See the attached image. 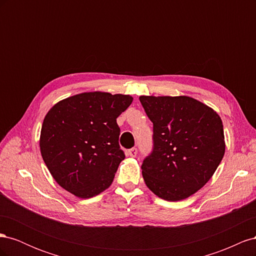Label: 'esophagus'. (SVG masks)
<instances>
[{"mask_svg": "<svg viewBox=\"0 0 256 256\" xmlns=\"http://www.w3.org/2000/svg\"><path fill=\"white\" fill-rule=\"evenodd\" d=\"M138 154V148H136V147H134V148H130L128 152H127V154L130 157H136Z\"/></svg>", "mask_w": 256, "mask_h": 256, "instance_id": "esophagus-1", "label": "esophagus"}]
</instances>
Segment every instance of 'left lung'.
<instances>
[{"instance_id":"8db88e82","label":"left lung","mask_w":256,"mask_h":256,"mask_svg":"<svg viewBox=\"0 0 256 256\" xmlns=\"http://www.w3.org/2000/svg\"><path fill=\"white\" fill-rule=\"evenodd\" d=\"M140 102L152 122V148L141 166L146 186L172 202L192 196L224 156L220 116L187 96H141Z\"/></svg>"}]
</instances>
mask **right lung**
<instances>
[{"mask_svg": "<svg viewBox=\"0 0 256 256\" xmlns=\"http://www.w3.org/2000/svg\"><path fill=\"white\" fill-rule=\"evenodd\" d=\"M132 102L129 95L83 92L54 106L46 115L40 152L56 182L88 198L111 186L125 152L116 118Z\"/></svg>", "mask_w": 256, "mask_h": 256, "instance_id": "add662e5", "label": "right lung"}]
</instances>
